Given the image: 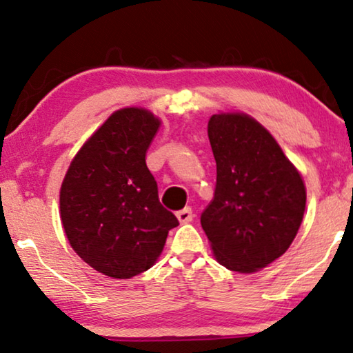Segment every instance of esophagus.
Here are the masks:
<instances>
[{"mask_svg":"<svg viewBox=\"0 0 353 353\" xmlns=\"http://www.w3.org/2000/svg\"><path fill=\"white\" fill-rule=\"evenodd\" d=\"M193 217H194V214H193L192 208H183L182 210H179V212H177V219H179V222H181V223L192 222Z\"/></svg>","mask_w":353,"mask_h":353,"instance_id":"1","label":"esophagus"}]
</instances>
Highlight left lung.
<instances>
[{
	"mask_svg": "<svg viewBox=\"0 0 353 353\" xmlns=\"http://www.w3.org/2000/svg\"><path fill=\"white\" fill-rule=\"evenodd\" d=\"M208 134L217 163L201 227L220 265L261 270L285 254L301 225L306 188L276 139L245 114H215Z\"/></svg>",
	"mask_w": 353,
	"mask_h": 353,
	"instance_id": "1",
	"label": "left lung"
}]
</instances>
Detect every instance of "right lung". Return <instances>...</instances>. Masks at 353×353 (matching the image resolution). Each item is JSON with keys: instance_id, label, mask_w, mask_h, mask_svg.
Wrapping results in <instances>:
<instances>
[{"instance_id": "right-lung-1", "label": "right lung", "mask_w": 353, "mask_h": 353, "mask_svg": "<svg viewBox=\"0 0 353 353\" xmlns=\"http://www.w3.org/2000/svg\"><path fill=\"white\" fill-rule=\"evenodd\" d=\"M159 126L149 110H117L79 150L61 183L68 241L83 261L109 277L130 279L149 270L179 225L161 206L145 165Z\"/></svg>"}]
</instances>
